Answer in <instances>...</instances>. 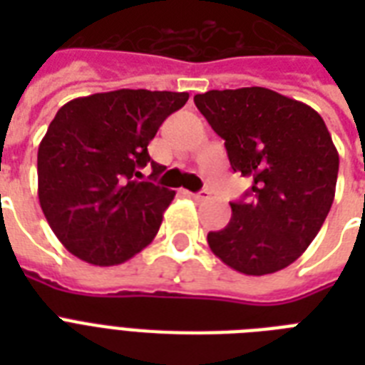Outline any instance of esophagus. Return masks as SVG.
<instances>
[{
  "label": "esophagus",
  "instance_id": "esophagus-1",
  "mask_svg": "<svg viewBox=\"0 0 365 365\" xmlns=\"http://www.w3.org/2000/svg\"><path fill=\"white\" fill-rule=\"evenodd\" d=\"M191 197H193L195 200H206L210 197V193H208V191H199V193H191Z\"/></svg>",
  "mask_w": 365,
  "mask_h": 365
}]
</instances>
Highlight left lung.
I'll use <instances>...</instances> for the list:
<instances>
[{"instance_id": "1", "label": "left lung", "mask_w": 365, "mask_h": 365, "mask_svg": "<svg viewBox=\"0 0 365 365\" xmlns=\"http://www.w3.org/2000/svg\"><path fill=\"white\" fill-rule=\"evenodd\" d=\"M195 106L225 140L231 168L252 178L244 199L229 202L227 227L208 233L210 250L252 277L292 265L335 197L339 153L324 119L311 106L263 87L208 91L195 96Z\"/></svg>"}]
</instances>
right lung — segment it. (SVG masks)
<instances>
[{
    "instance_id": "1",
    "label": "right lung",
    "mask_w": 365,
    "mask_h": 365,
    "mask_svg": "<svg viewBox=\"0 0 365 365\" xmlns=\"http://www.w3.org/2000/svg\"><path fill=\"white\" fill-rule=\"evenodd\" d=\"M187 100V93L121 88L60 108L37 151V195L68 252L110 267L155 239L176 193L138 178L148 165L149 178L163 172L148 145Z\"/></svg>"
}]
</instances>
